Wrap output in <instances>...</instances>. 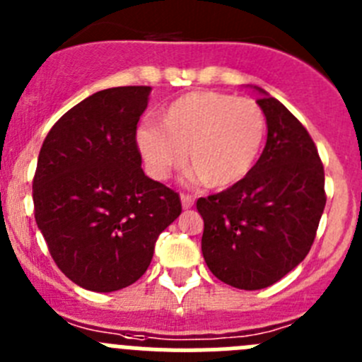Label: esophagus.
<instances>
[{
    "label": "esophagus",
    "instance_id": "obj_1",
    "mask_svg": "<svg viewBox=\"0 0 362 362\" xmlns=\"http://www.w3.org/2000/svg\"><path fill=\"white\" fill-rule=\"evenodd\" d=\"M180 200H182V207H184V209H191V207L194 205V197H191V194L182 193Z\"/></svg>",
    "mask_w": 362,
    "mask_h": 362
}]
</instances>
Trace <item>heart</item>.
<instances>
[{"label":"heart","mask_w":362,"mask_h":362,"mask_svg":"<svg viewBox=\"0 0 362 362\" xmlns=\"http://www.w3.org/2000/svg\"><path fill=\"white\" fill-rule=\"evenodd\" d=\"M265 135V113L256 100L204 90L165 106L158 128L146 124L136 132V146L155 178L180 168L187 151L197 178L211 189H227L252 171Z\"/></svg>","instance_id":"obj_1"}]
</instances>
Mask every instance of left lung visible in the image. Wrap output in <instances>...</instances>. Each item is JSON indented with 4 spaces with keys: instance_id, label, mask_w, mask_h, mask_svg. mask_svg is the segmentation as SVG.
Wrapping results in <instances>:
<instances>
[{
    "instance_id": "8db88e82",
    "label": "left lung",
    "mask_w": 362,
    "mask_h": 362,
    "mask_svg": "<svg viewBox=\"0 0 362 362\" xmlns=\"http://www.w3.org/2000/svg\"><path fill=\"white\" fill-rule=\"evenodd\" d=\"M256 90L269 129L262 157L242 182L197 202L205 263L243 291L274 285L305 259L327 204L323 162L307 128Z\"/></svg>"
}]
</instances>
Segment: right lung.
<instances>
[{
  "label": "right lung",
  "mask_w": 362,
  "mask_h": 362,
  "mask_svg": "<svg viewBox=\"0 0 362 362\" xmlns=\"http://www.w3.org/2000/svg\"><path fill=\"white\" fill-rule=\"evenodd\" d=\"M149 86L100 90L48 132L32 184L35 223L55 265L93 292L132 285L182 213L178 193L142 171L136 124Z\"/></svg>",
  "instance_id": "right-lung-1"
}]
</instances>
